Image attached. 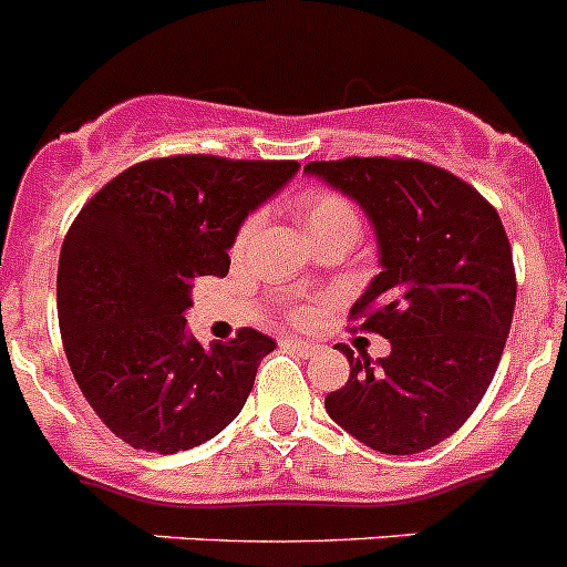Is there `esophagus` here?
<instances>
[{"mask_svg":"<svg viewBox=\"0 0 567 567\" xmlns=\"http://www.w3.org/2000/svg\"><path fill=\"white\" fill-rule=\"evenodd\" d=\"M287 342L289 348H295V351H298L300 357H311L315 354V342H309V340H284Z\"/></svg>","mask_w":567,"mask_h":567,"instance_id":"esophagus-1","label":"esophagus"}]
</instances>
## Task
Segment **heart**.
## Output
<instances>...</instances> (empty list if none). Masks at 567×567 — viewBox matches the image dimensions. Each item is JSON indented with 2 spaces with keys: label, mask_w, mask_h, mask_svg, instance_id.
Masks as SVG:
<instances>
[{
  "label": "heart",
  "mask_w": 567,
  "mask_h": 567,
  "mask_svg": "<svg viewBox=\"0 0 567 567\" xmlns=\"http://www.w3.org/2000/svg\"><path fill=\"white\" fill-rule=\"evenodd\" d=\"M298 213L311 238L334 236V233H351V236H357V233H360V210H357V205L348 199V196L337 194V190L331 188L303 190V194L298 196ZM258 221H261L258 213H252V216H247V219L241 221V227H238L236 233V241H233V249H236V252H241V249L252 241V236H256L258 230ZM289 318H292L295 323H306V320H309V311H306L303 306H292V309H289Z\"/></svg>",
  "instance_id": "1"
}]
</instances>
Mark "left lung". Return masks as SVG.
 Returning <instances> with one entry per match:
<instances>
[{
  "label": "left lung",
  "mask_w": 567,
  "mask_h": 567,
  "mask_svg": "<svg viewBox=\"0 0 567 567\" xmlns=\"http://www.w3.org/2000/svg\"><path fill=\"white\" fill-rule=\"evenodd\" d=\"M306 174L360 202L382 272L351 306L391 354L348 357L326 413L377 453L413 455L450 439L484 399L512 329L517 278L495 207L470 182L408 157H346Z\"/></svg>",
  "instance_id": "8db88e82"
}]
</instances>
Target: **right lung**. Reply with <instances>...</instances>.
Instances as JSON below:
<instances>
[{
	"label": "right lung",
	"instance_id": "obj_1",
	"mask_svg": "<svg viewBox=\"0 0 567 567\" xmlns=\"http://www.w3.org/2000/svg\"><path fill=\"white\" fill-rule=\"evenodd\" d=\"M295 159L176 154L109 179L75 216L59 258V326L78 388L117 439L174 455L241 413L272 337L238 329L202 348L185 329L202 275L225 278L249 210Z\"/></svg>",
	"mask_w": 567,
	"mask_h": 567
}]
</instances>
